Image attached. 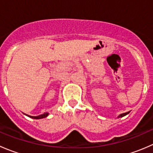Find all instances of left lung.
Returning <instances> with one entry per match:
<instances>
[{
	"label": "left lung",
	"instance_id": "left-lung-1",
	"mask_svg": "<svg viewBox=\"0 0 153 153\" xmlns=\"http://www.w3.org/2000/svg\"><path fill=\"white\" fill-rule=\"evenodd\" d=\"M129 112H130V111H129V112H124V113H122V114H121V115H118V118H122V117L125 116V115H128V114H129Z\"/></svg>",
	"mask_w": 153,
	"mask_h": 153
}]
</instances>
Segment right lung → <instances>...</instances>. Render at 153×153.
Masks as SVG:
<instances>
[{
	"instance_id": "add662e5",
	"label": "right lung",
	"mask_w": 153,
	"mask_h": 153,
	"mask_svg": "<svg viewBox=\"0 0 153 153\" xmlns=\"http://www.w3.org/2000/svg\"><path fill=\"white\" fill-rule=\"evenodd\" d=\"M26 115L29 116V118H33V119H41V118H46V117H47L48 115H49V113H48V112H45V113L38 115V116H31V115Z\"/></svg>"
}]
</instances>
